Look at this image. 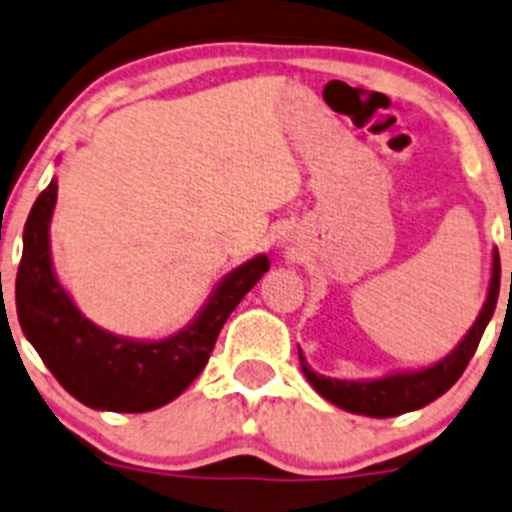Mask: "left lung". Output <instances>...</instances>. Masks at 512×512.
I'll list each match as a JSON object with an SVG mask.
<instances>
[{
	"label": "left lung",
	"instance_id": "1",
	"mask_svg": "<svg viewBox=\"0 0 512 512\" xmlns=\"http://www.w3.org/2000/svg\"><path fill=\"white\" fill-rule=\"evenodd\" d=\"M498 292H500V257L498 252H495L488 300H485L478 320H475V325L470 327L465 340L460 342V345L455 347L445 360H440L438 365L428 367V370L403 372V375H390V377H380V380H367V382L332 380V377L317 375L315 370H310V365H307L305 357H302L300 352L302 372H305L310 385L322 395V398L330 400V403L337 405V408L350 410V413L370 415V418H393V415H403V413H410V410L423 408V405L433 403L435 398L448 393L455 382H458V377L465 372L470 357H473L475 350H478L480 337H483L485 332V325H488L490 317H493L495 302H498Z\"/></svg>",
	"mask_w": 512,
	"mask_h": 512
}]
</instances>
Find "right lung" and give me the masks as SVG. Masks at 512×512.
<instances>
[{"label":"right lung","instance_id":"obj_1","mask_svg":"<svg viewBox=\"0 0 512 512\" xmlns=\"http://www.w3.org/2000/svg\"><path fill=\"white\" fill-rule=\"evenodd\" d=\"M57 182L34 202L24 225L17 270V317L22 332L69 395L94 410L147 413L175 400L202 372L217 335L242 297L270 270L265 255L245 262L222 280L185 332L160 342L109 335L74 307L49 260V217Z\"/></svg>","mask_w":512,"mask_h":512}]
</instances>
